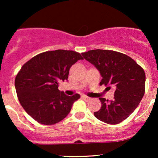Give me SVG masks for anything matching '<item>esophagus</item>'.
I'll return each mask as SVG.
<instances>
[{"label":"esophagus","instance_id":"1","mask_svg":"<svg viewBox=\"0 0 158 158\" xmlns=\"http://www.w3.org/2000/svg\"><path fill=\"white\" fill-rule=\"evenodd\" d=\"M82 98L85 99V100H86V101H89V100H90V99H91V98L87 97V96H82Z\"/></svg>","mask_w":158,"mask_h":158}]
</instances>
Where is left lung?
Returning a JSON list of instances; mask_svg holds the SVG:
<instances>
[{
	"label": "left lung",
	"instance_id": "obj_1",
	"mask_svg": "<svg viewBox=\"0 0 158 158\" xmlns=\"http://www.w3.org/2000/svg\"><path fill=\"white\" fill-rule=\"evenodd\" d=\"M83 57L100 72L99 85L114 88V99L99 98L102 106L94 112L95 117L107 124L116 125L133 113L144 95V70L128 56L110 50H91L82 52Z\"/></svg>",
	"mask_w": 158,
	"mask_h": 158
}]
</instances>
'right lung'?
Listing matches in <instances>:
<instances>
[{
	"label": "right lung",
	"mask_w": 158,
	"mask_h": 158,
	"mask_svg": "<svg viewBox=\"0 0 158 158\" xmlns=\"http://www.w3.org/2000/svg\"><path fill=\"white\" fill-rule=\"evenodd\" d=\"M79 59H83L79 52L56 50L38 54L21 67L15 79L16 93L21 106L36 122L47 126L60 122L80 98L59 90V82L68 79L70 67Z\"/></svg>",
	"instance_id": "obj_1"
}]
</instances>
